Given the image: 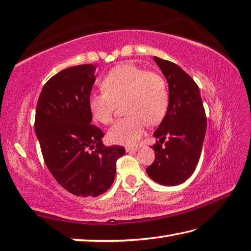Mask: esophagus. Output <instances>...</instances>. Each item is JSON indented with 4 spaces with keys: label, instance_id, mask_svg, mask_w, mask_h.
Returning <instances> with one entry per match:
<instances>
[{
    "label": "esophagus",
    "instance_id": "1",
    "mask_svg": "<svg viewBox=\"0 0 251 251\" xmlns=\"http://www.w3.org/2000/svg\"><path fill=\"white\" fill-rule=\"evenodd\" d=\"M126 152H128V153H131V152H136L138 150V147H126Z\"/></svg>",
    "mask_w": 251,
    "mask_h": 251
}]
</instances>
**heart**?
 Returning <instances> with one entry per match:
<instances>
[{"label":"heart","instance_id":"heart-1","mask_svg":"<svg viewBox=\"0 0 251 251\" xmlns=\"http://www.w3.org/2000/svg\"><path fill=\"white\" fill-rule=\"evenodd\" d=\"M101 92H93L88 106L93 119L110 124L117 104L123 101L126 117L113 125L107 138L116 145H135L148 124L153 126L163 120L169 106L168 85L163 77L149 73L134 64H120L102 80Z\"/></svg>","mask_w":251,"mask_h":251}]
</instances>
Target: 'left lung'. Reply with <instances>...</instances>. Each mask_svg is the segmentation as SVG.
Returning a JSON list of instances; mask_svg holds the SVG:
<instances>
[{
    "label": "left lung",
    "instance_id": "1",
    "mask_svg": "<svg viewBox=\"0 0 251 251\" xmlns=\"http://www.w3.org/2000/svg\"><path fill=\"white\" fill-rule=\"evenodd\" d=\"M153 60L169 83V106L153 132L159 138L152 146L155 159L146 172L155 183L176 186L189 178L198 164L207 117L199 88L193 78L174 63L156 56Z\"/></svg>",
    "mask_w": 251,
    "mask_h": 251
}]
</instances>
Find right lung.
Here are the masks:
<instances>
[{"label":"right lung","mask_w":251,"mask_h":251,"mask_svg":"<svg viewBox=\"0 0 251 251\" xmlns=\"http://www.w3.org/2000/svg\"><path fill=\"white\" fill-rule=\"evenodd\" d=\"M92 64L68 67L43 86L34 131L44 162L64 189L79 197H98L115 178V164L124 147H105L104 134L91 125L88 106L96 81ZM91 150V151L89 150Z\"/></svg>","instance_id":"1"}]
</instances>
